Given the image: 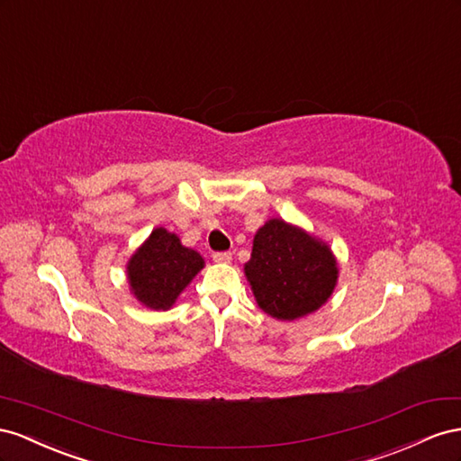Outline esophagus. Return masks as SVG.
I'll use <instances>...</instances> for the list:
<instances>
[{"label":"esophagus","mask_w":461,"mask_h":461,"mask_svg":"<svg viewBox=\"0 0 461 461\" xmlns=\"http://www.w3.org/2000/svg\"><path fill=\"white\" fill-rule=\"evenodd\" d=\"M212 258H214V262H220V265H228V262H231V253H228V251L214 253Z\"/></svg>","instance_id":"obj_1"}]
</instances>
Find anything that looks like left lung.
I'll return each mask as SVG.
<instances>
[{
	"mask_svg": "<svg viewBox=\"0 0 461 461\" xmlns=\"http://www.w3.org/2000/svg\"><path fill=\"white\" fill-rule=\"evenodd\" d=\"M245 276L262 311L295 321L319 311L332 295L338 262L324 241L272 218L255 235Z\"/></svg>",
	"mask_w": 461,
	"mask_h": 461,
	"instance_id": "1",
	"label": "left lung"
}]
</instances>
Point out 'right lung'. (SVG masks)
I'll use <instances>...</instances> for the list:
<instances>
[{
	"label": "right lung",
	"mask_w": 461,
	"mask_h": 461,
	"mask_svg": "<svg viewBox=\"0 0 461 461\" xmlns=\"http://www.w3.org/2000/svg\"><path fill=\"white\" fill-rule=\"evenodd\" d=\"M203 268L204 260L194 249L183 247L166 228H156L129 258L127 280L144 307L167 311Z\"/></svg>",
	"instance_id": "obj_1"
}]
</instances>
